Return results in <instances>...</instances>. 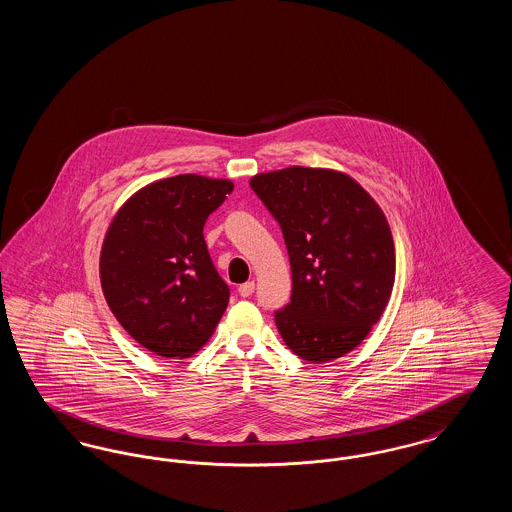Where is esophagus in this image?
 Returning <instances> with one entry per match:
<instances>
[{"label": "esophagus", "mask_w": 512, "mask_h": 512, "mask_svg": "<svg viewBox=\"0 0 512 512\" xmlns=\"http://www.w3.org/2000/svg\"><path fill=\"white\" fill-rule=\"evenodd\" d=\"M253 292H255V282H245V284L238 288V293L242 297H249V295H253Z\"/></svg>", "instance_id": "esophagus-1"}]
</instances>
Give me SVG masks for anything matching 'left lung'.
I'll return each instance as SVG.
<instances>
[{
    "mask_svg": "<svg viewBox=\"0 0 512 512\" xmlns=\"http://www.w3.org/2000/svg\"><path fill=\"white\" fill-rule=\"evenodd\" d=\"M278 220L292 297L276 328L305 361L328 363L365 340L390 299L395 249L376 201L347 174L290 167L249 182Z\"/></svg>",
    "mask_w": 512,
    "mask_h": 512,
    "instance_id": "obj_1",
    "label": "left lung"
}]
</instances>
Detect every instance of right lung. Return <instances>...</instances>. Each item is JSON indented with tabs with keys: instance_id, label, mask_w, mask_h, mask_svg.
<instances>
[{
	"instance_id": "right-lung-1",
	"label": "right lung",
	"mask_w": 512,
	"mask_h": 512,
	"mask_svg": "<svg viewBox=\"0 0 512 512\" xmlns=\"http://www.w3.org/2000/svg\"><path fill=\"white\" fill-rule=\"evenodd\" d=\"M230 180L178 174L132 195L101 247L99 278L122 328L161 357L186 359L211 338L230 288L203 238Z\"/></svg>"
}]
</instances>
